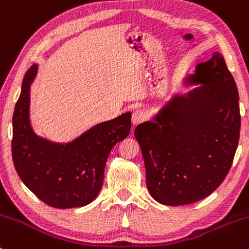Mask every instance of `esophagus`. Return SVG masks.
Here are the masks:
<instances>
[{
    "label": "esophagus",
    "instance_id": "esophagus-1",
    "mask_svg": "<svg viewBox=\"0 0 249 249\" xmlns=\"http://www.w3.org/2000/svg\"><path fill=\"white\" fill-rule=\"evenodd\" d=\"M147 119V113L144 110H136L132 115L133 125H138Z\"/></svg>",
    "mask_w": 249,
    "mask_h": 249
}]
</instances>
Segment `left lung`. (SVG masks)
<instances>
[{
    "instance_id": "8db88e82",
    "label": "left lung",
    "mask_w": 249,
    "mask_h": 249,
    "mask_svg": "<svg viewBox=\"0 0 249 249\" xmlns=\"http://www.w3.org/2000/svg\"><path fill=\"white\" fill-rule=\"evenodd\" d=\"M186 82L201 85L176 95L153 121L134 130L148 192L168 206L193 204L215 191L239 142V93L221 53L199 63Z\"/></svg>"
}]
</instances>
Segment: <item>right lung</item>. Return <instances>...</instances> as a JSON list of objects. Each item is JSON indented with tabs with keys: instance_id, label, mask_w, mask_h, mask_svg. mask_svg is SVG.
Here are the masks:
<instances>
[{
	"instance_id": "right-lung-1",
	"label": "right lung",
	"mask_w": 249,
	"mask_h": 249,
	"mask_svg": "<svg viewBox=\"0 0 249 249\" xmlns=\"http://www.w3.org/2000/svg\"><path fill=\"white\" fill-rule=\"evenodd\" d=\"M36 73V64L25 72L14 110V166L44 204L55 208L85 206L101 191L111 148L130 133L131 112L97 124L68 144L47 141L34 132L29 118L30 85Z\"/></svg>"
}]
</instances>
